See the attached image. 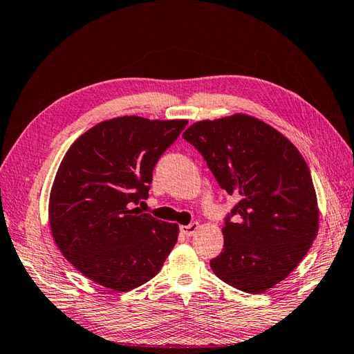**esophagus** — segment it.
<instances>
[{
  "label": "esophagus",
  "mask_w": 354,
  "mask_h": 354,
  "mask_svg": "<svg viewBox=\"0 0 354 354\" xmlns=\"http://www.w3.org/2000/svg\"><path fill=\"white\" fill-rule=\"evenodd\" d=\"M198 227H200L198 223H192V224H189V225H182V227H180V232H182V233L185 234V236L191 238V236H194L195 233H197Z\"/></svg>",
  "instance_id": "obj_1"
}]
</instances>
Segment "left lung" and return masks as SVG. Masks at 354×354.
Masks as SVG:
<instances>
[{
    "mask_svg": "<svg viewBox=\"0 0 354 354\" xmlns=\"http://www.w3.org/2000/svg\"><path fill=\"white\" fill-rule=\"evenodd\" d=\"M183 138L201 153L221 189L238 198L212 270L233 288L266 292L297 268L318 234L308 165L280 131L243 113L195 122Z\"/></svg>",
    "mask_w": 354,
    "mask_h": 354,
    "instance_id": "8db88e82",
    "label": "left lung"
}]
</instances>
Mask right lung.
<instances>
[{"mask_svg":"<svg viewBox=\"0 0 354 354\" xmlns=\"http://www.w3.org/2000/svg\"><path fill=\"white\" fill-rule=\"evenodd\" d=\"M186 124L120 116L69 147L54 177L48 218L57 248L84 277L127 292L160 271L178 225L131 206L148 197L157 160Z\"/></svg>","mask_w":354,"mask_h":354,"instance_id":"1","label":"right lung"}]
</instances>
